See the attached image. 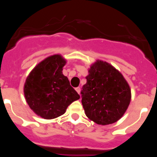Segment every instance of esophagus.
Returning a JSON list of instances; mask_svg holds the SVG:
<instances>
[{"mask_svg": "<svg viewBox=\"0 0 157 157\" xmlns=\"http://www.w3.org/2000/svg\"><path fill=\"white\" fill-rule=\"evenodd\" d=\"M75 91H77V92L78 93H80V88H79V87H77V88H75Z\"/></svg>", "mask_w": 157, "mask_h": 157, "instance_id": "1", "label": "esophagus"}]
</instances>
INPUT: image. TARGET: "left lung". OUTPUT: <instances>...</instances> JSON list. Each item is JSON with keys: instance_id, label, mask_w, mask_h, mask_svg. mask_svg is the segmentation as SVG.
<instances>
[{"instance_id": "left-lung-1", "label": "left lung", "mask_w": 157, "mask_h": 157, "mask_svg": "<svg viewBox=\"0 0 157 157\" xmlns=\"http://www.w3.org/2000/svg\"><path fill=\"white\" fill-rule=\"evenodd\" d=\"M82 91V103L88 119L100 125L120 120L131 101L130 85L120 71L97 59L90 66Z\"/></svg>"}]
</instances>
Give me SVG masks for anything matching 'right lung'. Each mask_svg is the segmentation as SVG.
<instances>
[{"mask_svg": "<svg viewBox=\"0 0 157 157\" xmlns=\"http://www.w3.org/2000/svg\"><path fill=\"white\" fill-rule=\"evenodd\" d=\"M66 59L60 54L39 63L26 77L24 93L26 103L39 117L46 120L65 114L68 106L80 96L63 74Z\"/></svg>", "mask_w": 157, "mask_h": 157, "instance_id": "1", "label": "right lung"}]
</instances>
